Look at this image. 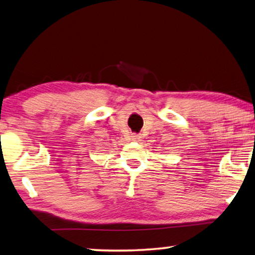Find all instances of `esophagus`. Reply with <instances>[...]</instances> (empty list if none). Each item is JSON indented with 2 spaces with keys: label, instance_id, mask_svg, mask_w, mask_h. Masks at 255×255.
Returning <instances> with one entry per match:
<instances>
[{
  "label": "esophagus",
  "instance_id": "esophagus-1",
  "mask_svg": "<svg viewBox=\"0 0 255 255\" xmlns=\"http://www.w3.org/2000/svg\"><path fill=\"white\" fill-rule=\"evenodd\" d=\"M131 138L134 139V140H138V139L140 138V136L137 135V134H132V135H131Z\"/></svg>",
  "mask_w": 255,
  "mask_h": 255
}]
</instances>
